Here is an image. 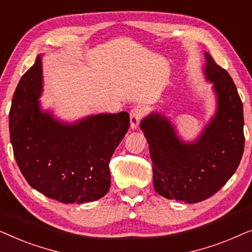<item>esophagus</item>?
<instances>
[{
  "label": "esophagus",
  "mask_w": 252,
  "mask_h": 252,
  "mask_svg": "<svg viewBox=\"0 0 252 252\" xmlns=\"http://www.w3.org/2000/svg\"><path fill=\"white\" fill-rule=\"evenodd\" d=\"M129 116H130V128L136 129L137 127H139L141 119H142L143 117V110L139 108V106H136V108L130 110Z\"/></svg>",
  "instance_id": "esophagus-1"
}]
</instances>
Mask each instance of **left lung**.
Wrapping results in <instances>:
<instances>
[{
	"instance_id": "obj_1",
	"label": "left lung",
	"mask_w": 252,
	"mask_h": 252,
	"mask_svg": "<svg viewBox=\"0 0 252 252\" xmlns=\"http://www.w3.org/2000/svg\"><path fill=\"white\" fill-rule=\"evenodd\" d=\"M205 60L217 112L195 142L181 141L160 113H151L140 124L149 144L154 188L168 199L198 203L211 197L235 173L243 155V105L236 86L209 53Z\"/></svg>"
}]
</instances>
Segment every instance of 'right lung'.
<instances>
[{"instance_id": "1", "label": "right lung", "mask_w": 252, "mask_h": 252, "mask_svg": "<svg viewBox=\"0 0 252 252\" xmlns=\"http://www.w3.org/2000/svg\"><path fill=\"white\" fill-rule=\"evenodd\" d=\"M42 65L23 75L12 97L9 129L13 155L31 187L65 203L93 202L110 189V159L129 127V115L101 113L64 124L43 112Z\"/></svg>"}]
</instances>
